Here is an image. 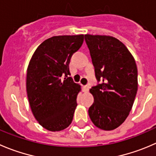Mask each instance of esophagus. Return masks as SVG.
<instances>
[{
	"instance_id": "esophagus-1",
	"label": "esophagus",
	"mask_w": 156,
	"mask_h": 156,
	"mask_svg": "<svg viewBox=\"0 0 156 156\" xmlns=\"http://www.w3.org/2000/svg\"><path fill=\"white\" fill-rule=\"evenodd\" d=\"M89 88H90V87H89L88 85H84V86H83V90H84V92L88 91Z\"/></svg>"
}]
</instances>
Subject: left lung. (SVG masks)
<instances>
[{"mask_svg": "<svg viewBox=\"0 0 156 156\" xmlns=\"http://www.w3.org/2000/svg\"><path fill=\"white\" fill-rule=\"evenodd\" d=\"M84 40L99 82L90 90L94 102L89 116L97 127L113 130L132 109L138 89L136 64L125 45L113 36L86 34Z\"/></svg>", "mask_w": 156, "mask_h": 156, "instance_id": "obj_1", "label": "left lung"}]
</instances>
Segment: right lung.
<instances>
[{"instance_id": "1", "label": "right lung", "mask_w": 156, "mask_h": 156, "mask_svg": "<svg viewBox=\"0 0 156 156\" xmlns=\"http://www.w3.org/2000/svg\"><path fill=\"white\" fill-rule=\"evenodd\" d=\"M84 35L52 36L38 46L29 63L27 91L33 116L49 131L67 128L73 120L80 85L69 70Z\"/></svg>"}]
</instances>
